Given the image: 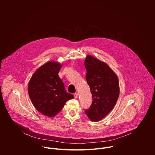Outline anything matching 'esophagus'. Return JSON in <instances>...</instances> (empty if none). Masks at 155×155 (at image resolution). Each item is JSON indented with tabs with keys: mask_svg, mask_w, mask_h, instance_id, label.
I'll return each mask as SVG.
<instances>
[{
	"mask_svg": "<svg viewBox=\"0 0 155 155\" xmlns=\"http://www.w3.org/2000/svg\"><path fill=\"white\" fill-rule=\"evenodd\" d=\"M74 95V97L75 98H77L78 96V93H75Z\"/></svg>",
	"mask_w": 155,
	"mask_h": 155,
	"instance_id": "1",
	"label": "esophagus"
}]
</instances>
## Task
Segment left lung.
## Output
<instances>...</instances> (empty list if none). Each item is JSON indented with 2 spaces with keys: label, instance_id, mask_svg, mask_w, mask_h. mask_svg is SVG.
I'll return each mask as SVG.
<instances>
[{
  "label": "left lung",
  "instance_id": "8db88e82",
  "mask_svg": "<svg viewBox=\"0 0 155 155\" xmlns=\"http://www.w3.org/2000/svg\"><path fill=\"white\" fill-rule=\"evenodd\" d=\"M86 79L93 99L90 109L84 112L91 121L101 120L112 111L120 94L117 75L104 62L87 55L84 61Z\"/></svg>",
  "mask_w": 155,
  "mask_h": 155
}]
</instances>
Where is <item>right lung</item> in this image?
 <instances>
[{"mask_svg":"<svg viewBox=\"0 0 155 155\" xmlns=\"http://www.w3.org/2000/svg\"><path fill=\"white\" fill-rule=\"evenodd\" d=\"M62 64L50 61L37 69L28 84V93L34 107L42 115L53 118L74 95L67 93L58 76Z\"/></svg>","mask_w":155,"mask_h":155,"instance_id":"1","label":"right lung"}]
</instances>
